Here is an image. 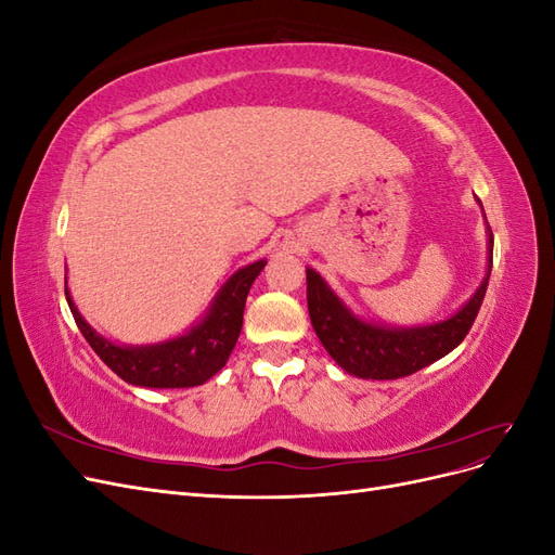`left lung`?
Segmentation results:
<instances>
[{
    "label": "left lung",
    "instance_id": "left-lung-1",
    "mask_svg": "<svg viewBox=\"0 0 555 555\" xmlns=\"http://www.w3.org/2000/svg\"><path fill=\"white\" fill-rule=\"evenodd\" d=\"M493 257V233H491ZM308 312L314 333L328 354L338 361L349 375L361 379H398L408 377L433 361L442 359L453 347H459L473 328L477 312L483 304L489 278L481 282L469 304L442 324L422 328H382L365 324L351 314L335 296L326 282L308 268Z\"/></svg>",
    "mask_w": 555,
    "mask_h": 555
}]
</instances>
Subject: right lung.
Segmentation results:
<instances>
[{"label": "right lung", "instance_id": "right-lung-1", "mask_svg": "<svg viewBox=\"0 0 555 555\" xmlns=\"http://www.w3.org/2000/svg\"><path fill=\"white\" fill-rule=\"evenodd\" d=\"M263 266L266 261H257L241 268L217 294L204 322L182 338L155 347H117L104 340L78 314L69 292L64 289V294L80 333L117 377L153 389H184L204 384L224 367L243 328L245 298Z\"/></svg>", "mask_w": 555, "mask_h": 555}]
</instances>
